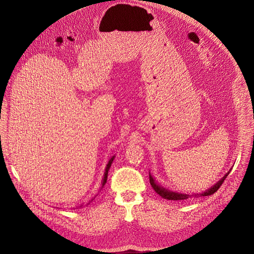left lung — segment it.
I'll return each instance as SVG.
<instances>
[{
  "instance_id": "1",
  "label": "left lung",
  "mask_w": 254,
  "mask_h": 254,
  "mask_svg": "<svg viewBox=\"0 0 254 254\" xmlns=\"http://www.w3.org/2000/svg\"><path fill=\"white\" fill-rule=\"evenodd\" d=\"M229 173H227L218 183H217L216 185H214L213 187H211L208 191L204 192L201 194V196H210L212 194H214L215 192H217V190H218L220 188V186L223 184L224 180L227 178ZM150 183L153 187V189L155 190V192L157 194H159L162 198L164 199H167V200H174V201H179V200H187L188 198H191L190 195H187V194H181V193H177V192H173V191H170V190H167L161 186H159L156 182L155 180L153 179V177L150 175ZM196 196V195H195Z\"/></svg>"
}]
</instances>
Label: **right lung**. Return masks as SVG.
<instances>
[{
	"label": "right lung",
	"mask_w": 254,
	"mask_h": 254,
	"mask_svg": "<svg viewBox=\"0 0 254 254\" xmlns=\"http://www.w3.org/2000/svg\"><path fill=\"white\" fill-rule=\"evenodd\" d=\"M114 159H115V157H113L110 161H108V164H107V166H106V168H105V173H104V177H103V182H102V186H104L105 185V183H106V180H107V174H108V170H110V168H111V166H112V163L114 162Z\"/></svg>",
	"instance_id": "right-lung-1"
}]
</instances>
